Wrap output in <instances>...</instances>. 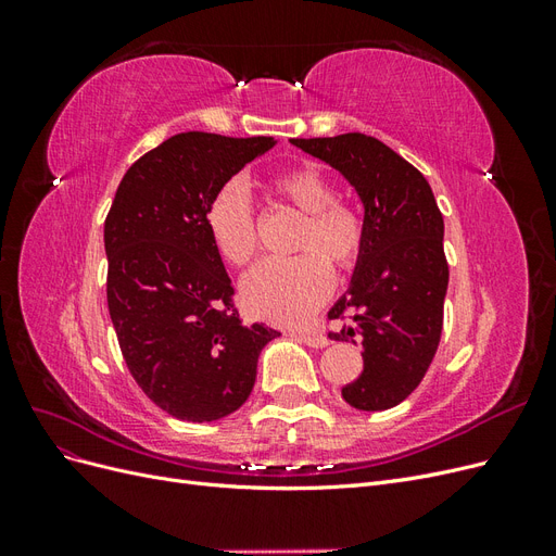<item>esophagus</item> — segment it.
<instances>
[{"label":"esophagus","instance_id":"1","mask_svg":"<svg viewBox=\"0 0 556 556\" xmlns=\"http://www.w3.org/2000/svg\"><path fill=\"white\" fill-rule=\"evenodd\" d=\"M299 339L304 341L308 348H315V350H323V348H327V345H329V339H327V336L317 333V331H301V333H299Z\"/></svg>","mask_w":556,"mask_h":556}]
</instances>
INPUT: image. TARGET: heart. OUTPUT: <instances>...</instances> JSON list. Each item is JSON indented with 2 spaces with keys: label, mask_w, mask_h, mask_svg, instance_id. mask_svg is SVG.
Masks as SVG:
<instances>
[{
  "label": "heart",
  "mask_w": 556,
  "mask_h": 556,
  "mask_svg": "<svg viewBox=\"0 0 556 556\" xmlns=\"http://www.w3.org/2000/svg\"><path fill=\"white\" fill-rule=\"evenodd\" d=\"M278 199L304 213L292 260H266L243 278L245 306L271 323L294 325L325 301L331 290L327 262L350 268L357 262L364 227L357 211L336 199L331 178L317 166H299L271 180ZM215 248L231 264H248L257 252V223L250 197L237 182L217 192L206 211Z\"/></svg>",
  "instance_id": "b5f03b06"
}]
</instances>
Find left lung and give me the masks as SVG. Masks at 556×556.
I'll return each instance as SVG.
<instances>
[{
  "label": "left lung",
  "mask_w": 556,
  "mask_h": 556,
  "mask_svg": "<svg viewBox=\"0 0 556 556\" xmlns=\"http://www.w3.org/2000/svg\"><path fill=\"white\" fill-rule=\"evenodd\" d=\"M292 146L339 172L364 206L362 252L329 311L343 327L329 339L362 345L364 371L341 392L350 406L394 408L425 378L441 341L450 278L443 215L427 178L374 137L341 134Z\"/></svg>",
  "instance_id": "8db88e82"
}]
</instances>
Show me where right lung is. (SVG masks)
<instances>
[{
	"instance_id": "obj_1",
	"label": "right lung",
	"mask_w": 556,
	"mask_h": 556,
	"mask_svg": "<svg viewBox=\"0 0 556 556\" xmlns=\"http://www.w3.org/2000/svg\"><path fill=\"white\" fill-rule=\"evenodd\" d=\"M278 139L182 131L134 162L104 225L109 313L129 374L182 422L239 410L276 329L245 325L206 225L211 199Z\"/></svg>"
}]
</instances>
